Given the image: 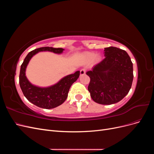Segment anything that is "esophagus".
I'll use <instances>...</instances> for the list:
<instances>
[{
    "mask_svg": "<svg viewBox=\"0 0 154 154\" xmlns=\"http://www.w3.org/2000/svg\"><path fill=\"white\" fill-rule=\"evenodd\" d=\"M86 72V70L85 69H82L80 70V75H83Z\"/></svg>",
    "mask_w": 154,
    "mask_h": 154,
    "instance_id": "34e87169",
    "label": "esophagus"
}]
</instances>
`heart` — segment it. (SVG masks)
Returning <instances> with one entry per match:
<instances>
[{
    "label": "heart",
    "mask_w": 154,
    "mask_h": 154,
    "mask_svg": "<svg viewBox=\"0 0 154 154\" xmlns=\"http://www.w3.org/2000/svg\"><path fill=\"white\" fill-rule=\"evenodd\" d=\"M82 57L87 62L91 61V60H92L93 59L92 61L94 63H98L99 62H101V57L100 55L99 54L96 55V53L93 52H85L82 55Z\"/></svg>",
    "instance_id": "obj_1"
}]
</instances>
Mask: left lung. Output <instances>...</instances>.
<instances>
[{
    "instance_id": "8db88e82",
    "label": "left lung",
    "mask_w": 154,
    "mask_h": 154,
    "mask_svg": "<svg viewBox=\"0 0 154 154\" xmlns=\"http://www.w3.org/2000/svg\"><path fill=\"white\" fill-rule=\"evenodd\" d=\"M105 58L87 72L90 77L88 91L96 103L111 105L127 95L133 82V64L125 50L105 48Z\"/></svg>"
}]
</instances>
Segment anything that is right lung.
I'll list each match as a JSON object with an SVG mask.
<instances>
[{
	"label": "right lung",
	"instance_id": "add662e5",
	"mask_svg": "<svg viewBox=\"0 0 154 154\" xmlns=\"http://www.w3.org/2000/svg\"><path fill=\"white\" fill-rule=\"evenodd\" d=\"M62 48L43 47L31 51L26 56L22 63L19 75V83L22 91L27 100L36 106L45 109L55 108L62 105L68 96L69 88L80 76V71L70 74L62 78L57 84L47 88L32 85L26 76V69L32 57L39 51H49L54 53H62Z\"/></svg>",
	"mask_w": 154,
	"mask_h": 154
}]
</instances>
